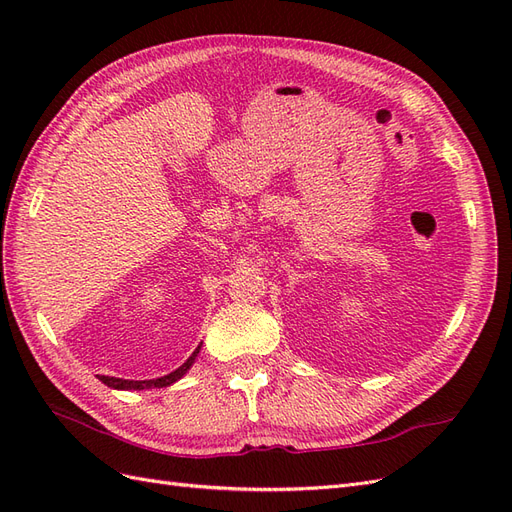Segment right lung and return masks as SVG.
I'll return each instance as SVG.
<instances>
[{
    "instance_id": "add662e5",
    "label": "right lung",
    "mask_w": 512,
    "mask_h": 512,
    "mask_svg": "<svg viewBox=\"0 0 512 512\" xmlns=\"http://www.w3.org/2000/svg\"><path fill=\"white\" fill-rule=\"evenodd\" d=\"M198 350H200V346L192 352V356L188 361H185L179 369H175V371H170L168 376H162V378H156V380H123V378H111V376H100V380L106 384V386H111V389H123V391H143V389H162V386H170L173 382H177L185 371H188L190 367H192V363H194V359H196V354H198Z\"/></svg>"
}]
</instances>
